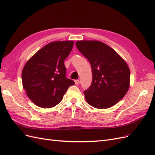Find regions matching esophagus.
Wrapping results in <instances>:
<instances>
[{
  "instance_id": "34e87169",
  "label": "esophagus",
  "mask_w": 155,
  "mask_h": 155,
  "mask_svg": "<svg viewBox=\"0 0 155 155\" xmlns=\"http://www.w3.org/2000/svg\"><path fill=\"white\" fill-rule=\"evenodd\" d=\"M74 81H75V84H76V85H79V81L78 80V79H76V80H75Z\"/></svg>"
}]
</instances>
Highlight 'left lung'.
I'll list each match as a JSON object with an SVG mask.
<instances>
[{
    "mask_svg": "<svg viewBox=\"0 0 155 155\" xmlns=\"http://www.w3.org/2000/svg\"><path fill=\"white\" fill-rule=\"evenodd\" d=\"M76 45L91 64L92 83L84 91L87 103L100 109L114 105L129 90L128 65L114 50L101 41H79Z\"/></svg>",
    "mask_w": 155,
    "mask_h": 155,
    "instance_id": "left-lung-1",
    "label": "left lung"
}]
</instances>
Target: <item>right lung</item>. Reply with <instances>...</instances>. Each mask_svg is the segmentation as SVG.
<instances>
[{
  "instance_id": "obj_1",
  "label": "right lung",
  "mask_w": 155,
  "mask_h": 155,
  "mask_svg": "<svg viewBox=\"0 0 155 155\" xmlns=\"http://www.w3.org/2000/svg\"><path fill=\"white\" fill-rule=\"evenodd\" d=\"M74 41H54L45 45L28 61L22 72L23 88L34 104L51 108L62 100L75 83L66 78L64 61L72 50Z\"/></svg>"
}]
</instances>
